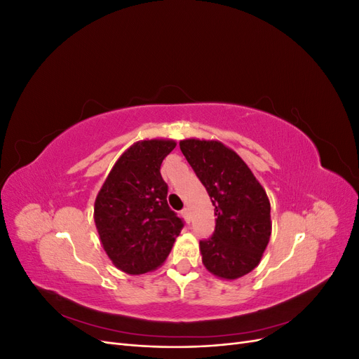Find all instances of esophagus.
Returning a JSON list of instances; mask_svg holds the SVG:
<instances>
[{
    "label": "esophagus",
    "instance_id": "obj_1",
    "mask_svg": "<svg viewBox=\"0 0 359 359\" xmlns=\"http://www.w3.org/2000/svg\"><path fill=\"white\" fill-rule=\"evenodd\" d=\"M181 215L184 217V220H186V222H190V215H189V210H187V208H184V210L181 211Z\"/></svg>",
    "mask_w": 359,
    "mask_h": 359
}]
</instances>
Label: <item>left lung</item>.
I'll use <instances>...</instances> for the list:
<instances>
[{
  "mask_svg": "<svg viewBox=\"0 0 359 359\" xmlns=\"http://www.w3.org/2000/svg\"><path fill=\"white\" fill-rule=\"evenodd\" d=\"M180 148L214 205L215 229L199 243L202 262L215 277L240 278L262 259L271 236V205L264 187L233 149L219 140L186 139Z\"/></svg>",
  "mask_w": 359,
  "mask_h": 359,
  "instance_id": "left-lung-1",
  "label": "left lung"
}]
</instances>
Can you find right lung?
<instances>
[{
    "mask_svg": "<svg viewBox=\"0 0 359 359\" xmlns=\"http://www.w3.org/2000/svg\"><path fill=\"white\" fill-rule=\"evenodd\" d=\"M175 140H139L116 160L97 194L94 222L112 264L139 276L169 256L184 222L168 205L160 166Z\"/></svg>",
    "mask_w": 359,
    "mask_h": 359,
    "instance_id": "1",
    "label": "right lung"
}]
</instances>
